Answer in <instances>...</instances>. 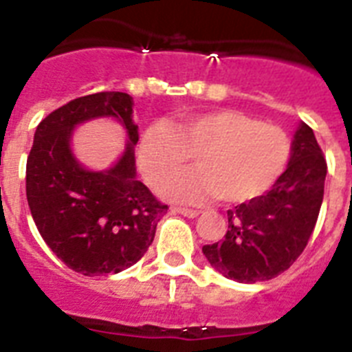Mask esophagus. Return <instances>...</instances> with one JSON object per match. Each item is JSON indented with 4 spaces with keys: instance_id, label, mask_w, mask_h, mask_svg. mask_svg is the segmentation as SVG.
Here are the masks:
<instances>
[{
    "instance_id": "34e87169",
    "label": "esophagus",
    "mask_w": 352,
    "mask_h": 352,
    "mask_svg": "<svg viewBox=\"0 0 352 352\" xmlns=\"http://www.w3.org/2000/svg\"><path fill=\"white\" fill-rule=\"evenodd\" d=\"M173 211L174 213L183 214V217H188V219H194V217H197L199 214L197 210H192V208H182V206H174Z\"/></svg>"
}]
</instances>
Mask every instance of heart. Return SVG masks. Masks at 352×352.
<instances>
[{
    "label": "heart",
    "instance_id": "obj_1",
    "mask_svg": "<svg viewBox=\"0 0 352 352\" xmlns=\"http://www.w3.org/2000/svg\"><path fill=\"white\" fill-rule=\"evenodd\" d=\"M192 157L199 170L164 186L167 195L186 203L206 195L227 204L247 203L280 178L291 139L282 126L243 111L214 109L182 114L173 126L155 123L139 141V166L155 186L183 173Z\"/></svg>",
    "mask_w": 352,
    "mask_h": 352
}]
</instances>
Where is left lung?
Listing matches in <instances>:
<instances>
[{
	"label": "left lung",
	"mask_w": 352,
	"mask_h": 352,
	"mask_svg": "<svg viewBox=\"0 0 352 352\" xmlns=\"http://www.w3.org/2000/svg\"><path fill=\"white\" fill-rule=\"evenodd\" d=\"M326 158L314 130L301 123L289 167L268 194L227 211L229 229L204 245L213 268L232 280H272L301 256L316 227L324 195Z\"/></svg>",
	"instance_id": "8db88e82"
}]
</instances>
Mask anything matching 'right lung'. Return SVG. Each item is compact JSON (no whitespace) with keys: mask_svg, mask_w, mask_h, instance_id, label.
Returning a JSON list of instances; mask_svg holds the SVG:
<instances>
[{"mask_svg":"<svg viewBox=\"0 0 352 352\" xmlns=\"http://www.w3.org/2000/svg\"><path fill=\"white\" fill-rule=\"evenodd\" d=\"M132 114L126 93L79 96L40 121L28 155L26 197L36 229L58 259L86 276L138 263L169 208L135 178L139 129ZM98 116L118 117L131 139L120 162L104 173L80 168L69 151L73 126Z\"/></svg>","mask_w":352,"mask_h":352,"instance_id":"right-lung-1","label":"right lung"}]
</instances>
